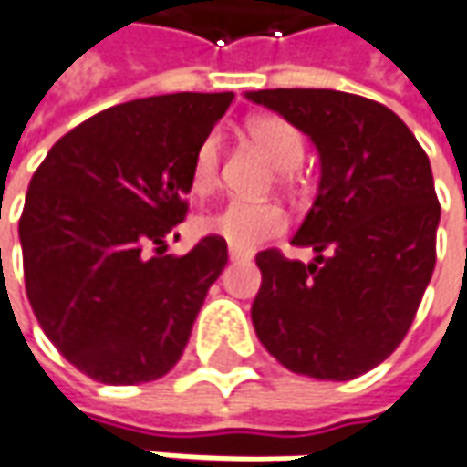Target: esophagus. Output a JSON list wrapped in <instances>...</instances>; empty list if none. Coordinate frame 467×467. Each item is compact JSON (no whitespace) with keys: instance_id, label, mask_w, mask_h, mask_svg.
I'll return each instance as SVG.
<instances>
[{"instance_id":"obj_1","label":"esophagus","mask_w":467,"mask_h":467,"mask_svg":"<svg viewBox=\"0 0 467 467\" xmlns=\"http://www.w3.org/2000/svg\"><path fill=\"white\" fill-rule=\"evenodd\" d=\"M230 260H233V263H243V260H250V255H245V253H237V250H230Z\"/></svg>"}]
</instances>
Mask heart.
Returning a JSON list of instances; mask_svg holds the SVG:
<instances>
[{"mask_svg":"<svg viewBox=\"0 0 467 467\" xmlns=\"http://www.w3.org/2000/svg\"><path fill=\"white\" fill-rule=\"evenodd\" d=\"M245 130L260 153L278 168L281 181L291 179V171L299 166L304 155V140L299 132L275 114H258L247 119ZM217 181H220V135L212 132L193 150L189 186L196 196H207L209 192H214ZM202 230L224 240L237 253H250L286 230V214L274 202L233 199L222 204L217 212L207 214L202 220Z\"/></svg>","mask_w":467,"mask_h":467,"instance_id":"heart-1","label":"heart"}]
</instances>
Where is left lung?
<instances>
[{
	"instance_id": "1",
	"label": "left lung",
	"mask_w": 467,
	"mask_h": 467,
	"mask_svg": "<svg viewBox=\"0 0 467 467\" xmlns=\"http://www.w3.org/2000/svg\"><path fill=\"white\" fill-rule=\"evenodd\" d=\"M247 99L278 112L314 142L322 176L291 245L255 255L263 284L253 327L294 373L350 380L404 340L437 258L440 202L421 145L379 101L332 88H260Z\"/></svg>"
}]
</instances>
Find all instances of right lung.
Listing matches in <instances>:
<instances>
[{
    "label": "right lung",
    "mask_w": 467,
    "mask_h": 467,
    "mask_svg": "<svg viewBox=\"0 0 467 467\" xmlns=\"http://www.w3.org/2000/svg\"><path fill=\"white\" fill-rule=\"evenodd\" d=\"M222 94L125 101L66 132L37 166L20 217L25 288L58 353L88 379L132 386L179 363L227 243L186 255L183 222L196 145L233 104Z\"/></svg>",
    "instance_id": "1"
}]
</instances>
